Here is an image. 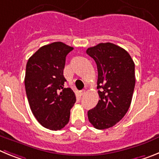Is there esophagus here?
<instances>
[{
	"mask_svg": "<svg viewBox=\"0 0 159 159\" xmlns=\"http://www.w3.org/2000/svg\"><path fill=\"white\" fill-rule=\"evenodd\" d=\"M85 93H86V91H85V90H81L80 92H79L80 95H81V96H82V95H84Z\"/></svg>",
	"mask_w": 159,
	"mask_h": 159,
	"instance_id": "esophagus-1",
	"label": "esophagus"
}]
</instances>
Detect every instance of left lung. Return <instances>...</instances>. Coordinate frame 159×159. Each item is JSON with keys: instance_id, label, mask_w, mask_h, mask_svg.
<instances>
[{"instance_id": "1", "label": "left lung", "mask_w": 159, "mask_h": 159, "mask_svg": "<svg viewBox=\"0 0 159 159\" xmlns=\"http://www.w3.org/2000/svg\"><path fill=\"white\" fill-rule=\"evenodd\" d=\"M98 70L99 100L88 112V120L99 130L120 121L130 106L134 85V63L125 49L111 43H100L86 51Z\"/></svg>"}]
</instances>
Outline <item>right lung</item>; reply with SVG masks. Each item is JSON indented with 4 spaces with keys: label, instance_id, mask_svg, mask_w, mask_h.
I'll return each mask as SVG.
<instances>
[{
    "label": "right lung",
    "instance_id": "1",
    "mask_svg": "<svg viewBox=\"0 0 159 159\" xmlns=\"http://www.w3.org/2000/svg\"><path fill=\"white\" fill-rule=\"evenodd\" d=\"M72 47L54 42L40 48L29 59L25 85L29 106L39 123L49 130H61L69 122L75 102L71 88H64V68Z\"/></svg>",
    "mask_w": 159,
    "mask_h": 159
}]
</instances>
